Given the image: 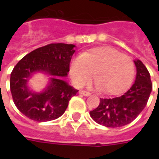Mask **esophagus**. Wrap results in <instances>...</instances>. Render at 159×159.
<instances>
[{"label": "esophagus", "mask_w": 159, "mask_h": 159, "mask_svg": "<svg viewBox=\"0 0 159 159\" xmlns=\"http://www.w3.org/2000/svg\"><path fill=\"white\" fill-rule=\"evenodd\" d=\"M79 93H81V94L84 95V96H89L90 94H91L89 92H88V91H85V90H80Z\"/></svg>", "instance_id": "34e87169"}]
</instances>
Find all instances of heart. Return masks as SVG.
Returning a JSON list of instances; mask_svg holds the SVG:
<instances>
[{"label":"heart","instance_id":"obj_1","mask_svg":"<svg viewBox=\"0 0 159 159\" xmlns=\"http://www.w3.org/2000/svg\"><path fill=\"white\" fill-rule=\"evenodd\" d=\"M69 71L76 87L83 86L93 76L96 79L93 85L97 89L116 95L129 88L135 68L129 56L111 47L102 46L74 57L70 63Z\"/></svg>","mask_w":159,"mask_h":159}]
</instances>
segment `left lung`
<instances>
[{
  "label": "left lung",
  "instance_id": "left-lung-1",
  "mask_svg": "<svg viewBox=\"0 0 159 159\" xmlns=\"http://www.w3.org/2000/svg\"><path fill=\"white\" fill-rule=\"evenodd\" d=\"M136 66L135 82L122 96L100 99L98 107L89 112L97 123L109 128H118L133 122L147 106L152 83L149 71L139 59Z\"/></svg>",
  "mask_w": 159,
  "mask_h": 159
}]
</instances>
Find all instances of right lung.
I'll return each mask as SVG.
<instances>
[{
	"label": "right lung",
	"instance_id": "1",
	"mask_svg": "<svg viewBox=\"0 0 159 159\" xmlns=\"http://www.w3.org/2000/svg\"><path fill=\"white\" fill-rule=\"evenodd\" d=\"M75 45L51 43L35 49L25 55L12 70L10 90L20 112L36 122L54 120L66 111L71 97L78 90L70 86L63 77L69 72ZM36 72L48 74L49 83L42 92L29 89L27 82Z\"/></svg>",
	"mask_w": 159,
	"mask_h": 159
}]
</instances>
